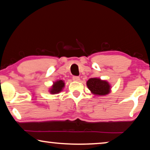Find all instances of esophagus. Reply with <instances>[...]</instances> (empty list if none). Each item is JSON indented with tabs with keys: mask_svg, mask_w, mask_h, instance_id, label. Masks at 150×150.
I'll use <instances>...</instances> for the list:
<instances>
[{
	"mask_svg": "<svg viewBox=\"0 0 150 150\" xmlns=\"http://www.w3.org/2000/svg\"><path fill=\"white\" fill-rule=\"evenodd\" d=\"M73 79L74 80V81H79L80 77H77V76H73Z\"/></svg>",
	"mask_w": 150,
	"mask_h": 150,
	"instance_id": "obj_1",
	"label": "esophagus"
}]
</instances>
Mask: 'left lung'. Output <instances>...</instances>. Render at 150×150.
I'll return each instance as SVG.
<instances>
[{"instance_id": "left-lung-1", "label": "left lung", "mask_w": 150, "mask_h": 150, "mask_svg": "<svg viewBox=\"0 0 150 150\" xmlns=\"http://www.w3.org/2000/svg\"><path fill=\"white\" fill-rule=\"evenodd\" d=\"M86 85L91 93L98 96L108 95L111 91V85L109 82L100 78H90L86 82Z\"/></svg>"}]
</instances>
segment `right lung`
Wrapping results in <instances>:
<instances>
[{
    "instance_id": "right-lung-1",
    "label": "right lung",
    "mask_w": 150,
    "mask_h": 150,
    "mask_svg": "<svg viewBox=\"0 0 150 150\" xmlns=\"http://www.w3.org/2000/svg\"><path fill=\"white\" fill-rule=\"evenodd\" d=\"M64 86H65V83L64 81L57 80V81L53 82V84L49 89L48 91L51 94H57L63 90Z\"/></svg>"
}]
</instances>
